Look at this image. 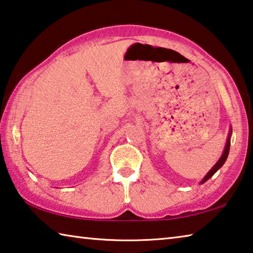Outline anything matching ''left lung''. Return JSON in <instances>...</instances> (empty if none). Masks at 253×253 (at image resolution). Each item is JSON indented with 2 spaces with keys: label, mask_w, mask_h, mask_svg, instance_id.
<instances>
[{
  "label": "left lung",
  "mask_w": 253,
  "mask_h": 253,
  "mask_svg": "<svg viewBox=\"0 0 253 253\" xmlns=\"http://www.w3.org/2000/svg\"><path fill=\"white\" fill-rule=\"evenodd\" d=\"M231 134H232V128L230 127V130H229V135H228V139H226V144H225V147L223 149V153H222L221 157L219 158V161H217L215 163V165L213 166V168L209 170L208 174L205 175V176L203 177L202 181H201L200 183L202 184L204 182H207L209 178H211L214 174L216 173V170H219L222 166H223V164L226 161V158H228V155H229V151H230V142H231Z\"/></svg>",
  "instance_id": "8db88e82"
}]
</instances>
